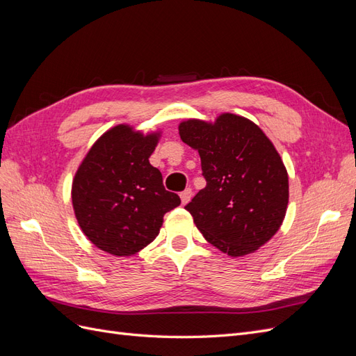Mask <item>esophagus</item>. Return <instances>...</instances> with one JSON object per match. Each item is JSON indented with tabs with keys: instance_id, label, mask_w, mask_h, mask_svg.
Returning a JSON list of instances; mask_svg holds the SVG:
<instances>
[{
	"instance_id": "esophagus-1",
	"label": "esophagus",
	"mask_w": 356,
	"mask_h": 356,
	"mask_svg": "<svg viewBox=\"0 0 356 356\" xmlns=\"http://www.w3.org/2000/svg\"><path fill=\"white\" fill-rule=\"evenodd\" d=\"M191 196H193V190H191V188H186L184 191H181L179 197H181V202H182V204L188 203V202H190V199H191Z\"/></svg>"
}]
</instances>
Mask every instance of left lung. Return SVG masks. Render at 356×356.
<instances>
[{
  "instance_id": "left-lung-1",
  "label": "left lung",
  "mask_w": 356,
  "mask_h": 356,
  "mask_svg": "<svg viewBox=\"0 0 356 356\" xmlns=\"http://www.w3.org/2000/svg\"><path fill=\"white\" fill-rule=\"evenodd\" d=\"M179 136L196 148L207 187L186 204L196 227L232 257L254 252L279 230L288 174L273 144L248 118L222 114L213 124L187 120Z\"/></svg>"
}]
</instances>
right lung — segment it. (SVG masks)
Wrapping results in <instances>:
<instances>
[{"instance_id":"add662e5","label":"right lung","mask_w":356,"mask_h":356,"mask_svg":"<svg viewBox=\"0 0 356 356\" xmlns=\"http://www.w3.org/2000/svg\"><path fill=\"white\" fill-rule=\"evenodd\" d=\"M157 135L120 124L105 132L72 182V204L83 233L99 250L127 257L156 239L163 215L181 203L149 165Z\"/></svg>"}]
</instances>
